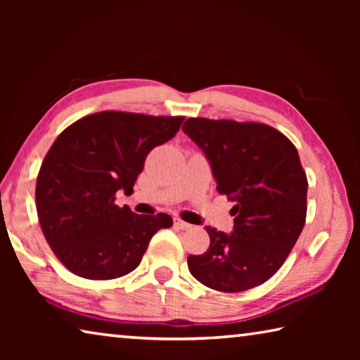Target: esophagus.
Here are the masks:
<instances>
[{"instance_id":"1","label":"esophagus","mask_w":360,"mask_h":360,"mask_svg":"<svg viewBox=\"0 0 360 360\" xmlns=\"http://www.w3.org/2000/svg\"><path fill=\"white\" fill-rule=\"evenodd\" d=\"M174 225H176V227H178V229H181V230H188V229L192 227L191 224L184 222V221H182V219H179V217H174Z\"/></svg>"}]
</instances>
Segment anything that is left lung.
<instances>
[{
	"mask_svg": "<svg viewBox=\"0 0 360 360\" xmlns=\"http://www.w3.org/2000/svg\"><path fill=\"white\" fill-rule=\"evenodd\" d=\"M182 130L203 149L219 193L236 202L233 231L206 227L208 251L188 255V270L221 292L264 284L288 259L307 221L308 179L295 146L259 122L191 117Z\"/></svg>",
	"mask_w": 360,
	"mask_h": 360,
	"instance_id": "obj_1",
	"label": "left lung"
}]
</instances>
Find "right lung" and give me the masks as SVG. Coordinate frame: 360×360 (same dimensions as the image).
<instances>
[{
	"mask_svg": "<svg viewBox=\"0 0 360 360\" xmlns=\"http://www.w3.org/2000/svg\"><path fill=\"white\" fill-rule=\"evenodd\" d=\"M184 115L124 111L89 114L60 133L36 181L41 230L57 259L85 279H115L139 265L149 241L172 216L119 208L133 192L149 152L178 133Z\"/></svg>",
	"mask_w": 360,
	"mask_h": 360,
	"instance_id": "1",
	"label": "right lung"
}]
</instances>
